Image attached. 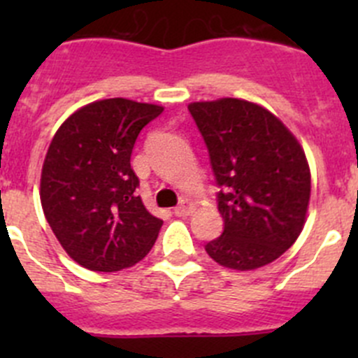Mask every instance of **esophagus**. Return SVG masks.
I'll return each mask as SVG.
<instances>
[{
  "label": "esophagus",
  "mask_w": 358,
  "mask_h": 358,
  "mask_svg": "<svg viewBox=\"0 0 358 358\" xmlns=\"http://www.w3.org/2000/svg\"><path fill=\"white\" fill-rule=\"evenodd\" d=\"M192 211H194V204H192V202H189V201H182L175 208V215L176 216H189Z\"/></svg>",
  "instance_id": "obj_1"
}]
</instances>
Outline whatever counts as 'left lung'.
<instances>
[{"label": "left lung", "mask_w": 358, "mask_h": 358, "mask_svg": "<svg viewBox=\"0 0 358 358\" xmlns=\"http://www.w3.org/2000/svg\"><path fill=\"white\" fill-rule=\"evenodd\" d=\"M209 152L223 232L206 244L220 265L255 270L289 249L310 201V168L294 135L262 106L239 99L194 102Z\"/></svg>", "instance_id": "obj_1"}]
</instances>
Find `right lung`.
Instances as JSON below:
<instances>
[{
  "label": "right lung",
  "instance_id": "1",
  "mask_svg": "<svg viewBox=\"0 0 358 358\" xmlns=\"http://www.w3.org/2000/svg\"><path fill=\"white\" fill-rule=\"evenodd\" d=\"M164 110L107 99L76 110L57 129L41 171L46 222L85 268L117 272L145 258L162 220L140 199L131 168L136 136Z\"/></svg>",
  "mask_w": 358,
  "mask_h": 358
}]
</instances>
